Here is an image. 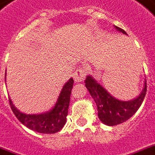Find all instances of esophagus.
I'll list each match as a JSON object with an SVG mask.
<instances>
[{
  "mask_svg": "<svg viewBox=\"0 0 155 155\" xmlns=\"http://www.w3.org/2000/svg\"><path fill=\"white\" fill-rule=\"evenodd\" d=\"M87 69L83 67H80L73 73V79L76 82H82L87 76Z\"/></svg>",
  "mask_w": 155,
  "mask_h": 155,
  "instance_id": "1",
  "label": "esophagus"
}]
</instances>
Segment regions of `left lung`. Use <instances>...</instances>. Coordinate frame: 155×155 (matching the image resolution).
<instances>
[{
	"instance_id": "left-lung-1",
	"label": "left lung",
	"mask_w": 155,
	"mask_h": 155,
	"mask_svg": "<svg viewBox=\"0 0 155 155\" xmlns=\"http://www.w3.org/2000/svg\"><path fill=\"white\" fill-rule=\"evenodd\" d=\"M115 28L120 32L127 35L123 29L117 26H115ZM85 83L86 87L97 104L99 119L105 125L110 126L121 124L130 119L141 106L147 91L145 81L144 89L137 98L132 101H123L110 96L107 90L98 84L91 76L87 77Z\"/></svg>"
}]
</instances>
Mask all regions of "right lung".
<instances>
[{"label": "right lung", "instance_id": "1", "mask_svg": "<svg viewBox=\"0 0 155 155\" xmlns=\"http://www.w3.org/2000/svg\"><path fill=\"white\" fill-rule=\"evenodd\" d=\"M73 87V79L70 78L64 84L55 107L45 114L27 115L18 110L12 104L11 99H9V103L15 116L26 127L38 133L54 134L59 131L66 123Z\"/></svg>", "mask_w": 155, "mask_h": 155}]
</instances>
